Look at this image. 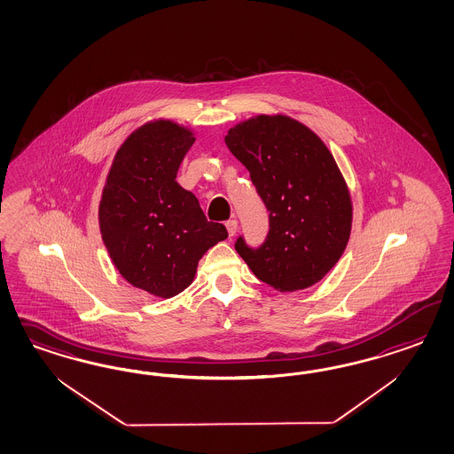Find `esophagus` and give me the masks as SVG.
Here are the masks:
<instances>
[{
    "label": "esophagus",
    "instance_id": "obj_1",
    "mask_svg": "<svg viewBox=\"0 0 454 454\" xmlns=\"http://www.w3.org/2000/svg\"><path fill=\"white\" fill-rule=\"evenodd\" d=\"M226 230H228V234H230V236H234V234H236V231H238V221H226Z\"/></svg>",
    "mask_w": 454,
    "mask_h": 454
}]
</instances>
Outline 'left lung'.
I'll use <instances>...</instances> for the list:
<instances>
[{"label":"left lung","mask_w":454,"mask_h":454,"mask_svg":"<svg viewBox=\"0 0 454 454\" xmlns=\"http://www.w3.org/2000/svg\"><path fill=\"white\" fill-rule=\"evenodd\" d=\"M224 143L247 166L270 211L264 245L236 251L262 283L281 293L309 288L341 258L353 201L325 141L288 114H256L228 129Z\"/></svg>","instance_id":"1"}]
</instances>
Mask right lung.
Wrapping results in <instances>:
<instances>
[{
	"label": "right lung",
	"mask_w": 454,
	"mask_h": 454,
	"mask_svg": "<svg viewBox=\"0 0 454 454\" xmlns=\"http://www.w3.org/2000/svg\"><path fill=\"white\" fill-rule=\"evenodd\" d=\"M194 141L192 128L173 120L141 124L114 154L98 207L114 268L131 286L163 300L188 288L203 254L228 238L176 181Z\"/></svg>",
	"instance_id": "obj_1"
}]
</instances>
